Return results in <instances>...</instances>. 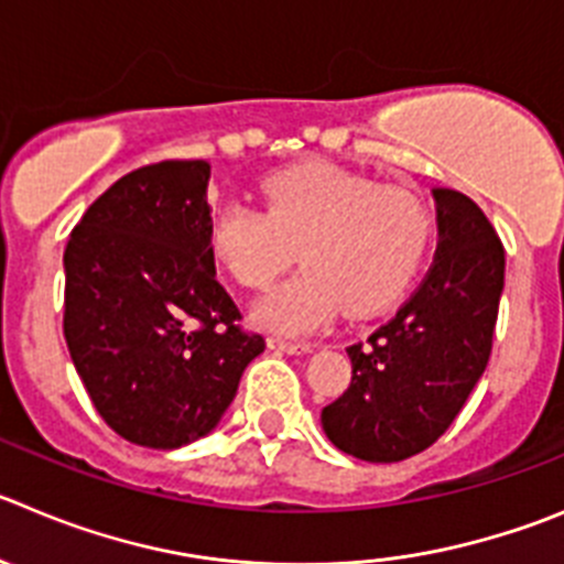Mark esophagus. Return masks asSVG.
Masks as SVG:
<instances>
[{
    "label": "esophagus",
    "instance_id": "1",
    "mask_svg": "<svg viewBox=\"0 0 564 564\" xmlns=\"http://www.w3.org/2000/svg\"><path fill=\"white\" fill-rule=\"evenodd\" d=\"M272 350H283V354H312L314 341L306 339H283V336H270Z\"/></svg>",
    "mask_w": 564,
    "mask_h": 564
}]
</instances>
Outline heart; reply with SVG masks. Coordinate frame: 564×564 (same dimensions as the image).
Instances as JSON below:
<instances>
[{
  "label": "heart",
  "mask_w": 564,
  "mask_h": 564,
  "mask_svg": "<svg viewBox=\"0 0 564 564\" xmlns=\"http://www.w3.org/2000/svg\"><path fill=\"white\" fill-rule=\"evenodd\" d=\"M431 245V214L401 186L336 163H300L264 181V208L228 199L210 223V250L247 289L303 270L258 300V323L308 330L345 308L370 317L401 300Z\"/></svg>",
  "instance_id": "1"
}]
</instances>
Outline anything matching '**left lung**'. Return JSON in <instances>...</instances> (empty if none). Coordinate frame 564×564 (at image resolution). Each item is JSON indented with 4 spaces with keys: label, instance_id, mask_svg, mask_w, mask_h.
Listing matches in <instances>:
<instances>
[{
    "label": "left lung",
    "instance_id": "8db88e82",
    "mask_svg": "<svg viewBox=\"0 0 564 564\" xmlns=\"http://www.w3.org/2000/svg\"><path fill=\"white\" fill-rule=\"evenodd\" d=\"M434 264L392 319L347 347L350 387L323 409L328 440L356 459L401 462L431 448L492 354L503 245L467 194L434 188Z\"/></svg>",
    "mask_w": 564,
    "mask_h": 564
}]
</instances>
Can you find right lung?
I'll return each instance as SVG.
<instances>
[{"instance_id": "right-lung-1", "label": "right lung", "mask_w": 564, "mask_h": 564, "mask_svg": "<svg viewBox=\"0 0 564 564\" xmlns=\"http://www.w3.org/2000/svg\"><path fill=\"white\" fill-rule=\"evenodd\" d=\"M210 166L158 161L99 194L63 250V336L99 417L144 448L208 434L264 336L214 270Z\"/></svg>"}]
</instances>
